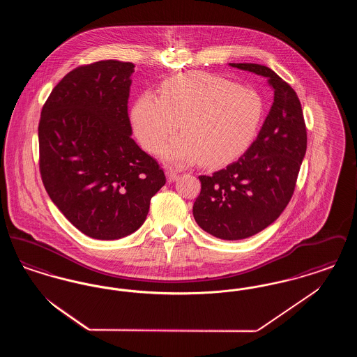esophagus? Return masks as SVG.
<instances>
[{
    "label": "esophagus",
    "mask_w": 357,
    "mask_h": 357,
    "mask_svg": "<svg viewBox=\"0 0 357 357\" xmlns=\"http://www.w3.org/2000/svg\"><path fill=\"white\" fill-rule=\"evenodd\" d=\"M166 175H167V181L169 182H174V181H176L179 178V174L176 171L172 170V169H169V170L166 171Z\"/></svg>",
    "instance_id": "esophagus-1"
}]
</instances>
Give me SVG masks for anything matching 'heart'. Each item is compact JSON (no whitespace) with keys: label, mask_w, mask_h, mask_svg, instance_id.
Returning a JSON list of instances; mask_svg holds the SVG:
<instances>
[{"label":"heart","mask_w":357,"mask_h":357,"mask_svg":"<svg viewBox=\"0 0 357 357\" xmlns=\"http://www.w3.org/2000/svg\"><path fill=\"white\" fill-rule=\"evenodd\" d=\"M262 118L264 102L257 92L206 72L172 77L162 85L160 96L144 92L131 114L136 137L153 153L181 123L183 135L163 151L165 160L175 166L231 162L252 144Z\"/></svg>","instance_id":"obj_1"}]
</instances>
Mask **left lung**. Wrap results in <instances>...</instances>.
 I'll return each instance as SVG.
<instances>
[{"instance_id":"1","label":"left lung","mask_w":357,"mask_h":357,"mask_svg":"<svg viewBox=\"0 0 357 357\" xmlns=\"http://www.w3.org/2000/svg\"><path fill=\"white\" fill-rule=\"evenodd\" d=\"M230 66L268 77L274 102L246 153L213 175L199 176L192 214L208 234L237 241L272 225L288 206L305 156L306 127L297 93L274 70L252 63Z\"/></svg>"}]
</instances>
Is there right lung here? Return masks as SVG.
<instances>
[{"label":"right lung","mask_w":357,"mask_h":357,"mask_svg":"<svg viewBox=\"0 0 357 357\" xmlns=\"http://www.w3.org/2000/svg\"><path fill=\"white\" fill-rule=\"evenodd\" d=\"M135 66H80L52 89L38 123L40 174L52 202L95 239L136 231L165 186L158 162L131 137L130 85Z\"/></svg>","instance_id":"right-lung-1"}]
</instances>
